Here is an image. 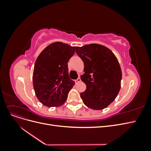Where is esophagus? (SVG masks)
Returning a JSON list of instances; mask_svg holds the SVG:
<instances>
[{
    "label": "esophagus",
    "instance_id": "34e87169",
    "mask_svg": "<svg viewBox=\"0 0 151 151\" xmlns=\"http://www.w3.org/2000/svg\"><path fill=\"white\" fill-rule=\"evenodd\" d=\"M81 78L80 77H79V78H77L76 80H75V83H79V82H81Z\"/></svg>",
    "mask_w": 151,
    "mask_h": 151
}]
</instances>
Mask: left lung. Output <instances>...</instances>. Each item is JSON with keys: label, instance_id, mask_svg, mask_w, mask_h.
<instances>
[{"label": "left lung", "instance_id": "8db88e82", "mask_svg": "<svg viewBox=\"0 0 151 151\" xmlns=\"http://www.w3.org/2000/svg\"><path fill=\"white\" fill-rule=\"evenodd\" d=\"M84 63L85 74L81 76L86 85L81 98L86 106L100 110L110 104L121 88L122 70L116 56L107 47L89 44L76 47Z\"/></svg>", "mask_w": 151, "mask_h": 151}]
</instances>
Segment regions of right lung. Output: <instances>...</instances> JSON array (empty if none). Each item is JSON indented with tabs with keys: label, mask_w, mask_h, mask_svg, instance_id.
<instances>
[{
	"label": "right lung",
	"mask_w": 151,
	"mask_h": 151,
	"mask_svg": "<svg viewBox=\"0 0 151 151\" xmlns=\"http://www.w3.org/2000/svg\"><path fill=\"white\" fill-rule=\"evenodd\" d=\"M75 48L62 42H55L45 48L36 59L33 88L36 97L45 106H61L75 84L69 78L68 68V62Z\"/></svg>",
	"instance_id": "add662e5"
}]
</instances>
